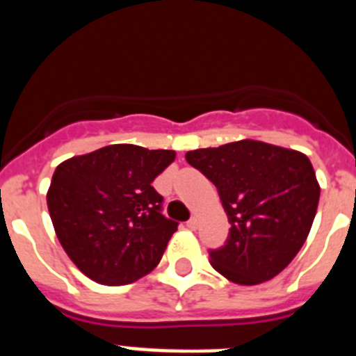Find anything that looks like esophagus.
Segmentation results:
<instances>
[{
	"label": "esophagus",
	"mask_w": 356,
	"mask_h": 356,
	"mask_svg": "<svg viewBox=\"0 0 356 356\" xmlns=\"http://www.w3.org/2000/svg\"><path fill=\"white\" fill-rule=\"evenodd\" d=\"M187 226L191 229H196L197 228V217L196 216L191 217V219H188V221H187Z\"/></svg>",
	"instance_id": "esophagus-1"
}]
</instances>
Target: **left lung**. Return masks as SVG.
<instances>
[{
  "instance_id": "obj_1",
  "label": "left lung",
  "mask_w": 356,
  "mask_h": 356,
  "mask_svg": "<svg viewBox=\"0 0 356 356\" xmlns=\"http://www.w3.org/2000/svg\"><path fill=\"white\" fill-rule=\"evenodd\" d=\"M185 159L216 185L232 225L225 246L210 251L213 269L238 285L284 271L307 241L319 203L308 156L244 139L188 151Z\"/></svg>"
}]
</instances>
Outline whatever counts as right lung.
<instances>
[{
    "label": "right lung",
    "mask_w": 356,
    "mask_h": 356,
    "mask_svg": "<svg viewBox=\"0 0 356 356\" xmlns=\"http://www.w3.org/2000/svg\"><path fill=\"white\" fill-rule=\"evenodd\" d=\"M171 149L112 144L55 169L48 210L72 264L96 284H134L159 266L178 222L162 216L153 180Z\"/></svg>",
    "instance_id": "right-lung-1"
}]
</instances>
